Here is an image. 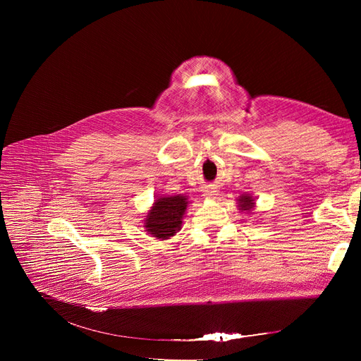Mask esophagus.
Returning <instances> with one entry per match:
<instances>
[{
  "mask_svg": "<svg viewBox=\"0 0 361 361\" xmlns=\"http://www.w3.org/2000/svg\"><path fill=\"white\" fill-rule=\"evenodd\" d=\"M218 195V188L215 185H207V187L203 190V197L206 200H215Z\"/></svg>",
  "mask_w": 361,
  "mask_h": 361,
  "instance_id": "34e87169",
  "label": "esophagus"
}]
</instances>
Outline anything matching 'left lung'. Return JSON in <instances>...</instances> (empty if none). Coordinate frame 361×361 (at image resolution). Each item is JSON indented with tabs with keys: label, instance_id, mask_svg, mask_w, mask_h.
I'll return each mask as SVG.
<instances>
[{
	"label": "left lung",
	"instance_id": "8db88e82",
	"mask_svg": "<svg viewBox=\"0 0 361 361\" xmlns=\"http://www.w3.org/2000/svg\"><path fill=\"white\" fill-rule=\"evenodd\" d=\"M236 202H238L239 211H241V212H247V214L253 211L255 206H256V199H255L251 194H241V195H239V197L236 199Z\"/></svg>",
	"mask_w": 361,
	"mask_h": 361
}]
</instances>
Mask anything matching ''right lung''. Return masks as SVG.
<instances>
[{
  "instance_id": "obj_1",
  "label": "right lung",
  "mask_w": 361,
  "mask_h": 361,
  "mask_svg": "<svg viewBox=\"0 0 361 361\" xmlns=\"http://www.w3.org/2000/svg\"><path fill=\"white\" fill-rule=\"evenodd\" d=\"M188 204L190 200L183 194L157 197L145 218L143 227L146 232L159 241L170 239L180 231Z\"/></svg>"
}]
</instances>
